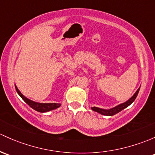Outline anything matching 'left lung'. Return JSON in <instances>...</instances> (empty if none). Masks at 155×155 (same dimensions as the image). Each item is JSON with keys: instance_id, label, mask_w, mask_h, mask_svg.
<instances>
[{"instance_id": "obj_1", "label": "left lung", "mask_w": 155, "mask_h": 155, "mask_svg": "<svg viewBox=\"0 0 155 155\" xmlns=\"http://www.w3.org/2000/svg\"><path fill=\"white\" fill-rule=\"evenodd\" d=\"M139 91H140V88L136 91V93L134 94L133 97L128 99V101H126V102H124V103H122L120 104V105H117V107L110 109V110H104V109L99 108V107H91V109H92L93 110H94V111L98 112V113L101 114L102 115H105V116H113V115L119 113L120 111H121L122 110H123V109L125 108V107H128V105H131L134 101L135 100V99H136L138 93H139Z\"/></svg>"}]
</instances>
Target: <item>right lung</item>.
<instances>
[{
    "instance_id": "add662e5",
    "label": "right lung",
    "mask_w": 155,
    "mask_h": 155,
    "mask_svg": "<svg viewBox=\"0 0 155 155\" xmlns=\"http://www.w3.org/2000/svg\"><path fill=\"white\" fill-rule=\"evenodd\" d=\"M16 91L18 92V94H19L21 97L23 99V100L26 102L28 105L33 108L34 110H37L38 112H41V113H44V112L50 111V110H53V109H56L57 107H60L61 104L59 103H38V102H33V101L30 100V99H27V97H24V95L21 94V93L19 91L18 87L15 86Z\"/></svg>"
}]
</instances>
